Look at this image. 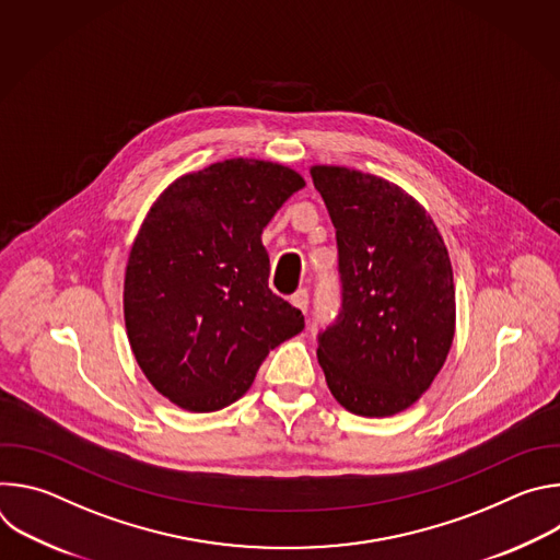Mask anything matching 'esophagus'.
<instances>
[{"label":"esophagus","instance_id":"esophagus-1","mask_svg":"<svg viewBox=\"0 0 560 560\" xmlns=\"http://www.w3.org/2000/svg\"><path fill=\"white\" fill-rule=\"evenodd\" d=\"M290 303L294 305V307H299L303 314L307 312V290H296L292 296H290Z\"/></svg>","mask_w":560,"mask_h":560}]
</instances>
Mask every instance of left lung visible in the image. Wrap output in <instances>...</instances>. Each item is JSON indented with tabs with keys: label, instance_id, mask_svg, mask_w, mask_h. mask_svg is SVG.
I'll return each mask as SVG.
<instances>
[{
	"label": "left lung",
	"instance_id": "obj_1",
	"mask_svg": "<svg viewBox=\"0 0 560 560\" xmlns=\"http://www.w3.org/2000/svg\"><path fill=\"white\" fill-rule=\"evenodd\" d=\"M337 228L343 285L318 365L359 417L415 406L441 372L456 330L450 255L430 212L401 186L346 166L310 168Z\"/></svg>",
	"mask_w": 560,
	"mask_h": 560
}]
</instances>
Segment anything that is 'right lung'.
I'll list each match as a JSON object with an SVG mask.
<instances>
[{
	"label": "right lung",
	"mask_w": 560,
	"mask_h": 560,
	"mask_svg": "<svg viewBox=\"0 0 560 560\" xmlns=\"http://www.w3.org/2000/svg\"><path fill=\"white\" fill-rule=\"evenodd\" d=\"M305 179L232 156L177 177L143 217L124 275L130 350L150 385L186 412L242 398L264 359L303 330L268 288L261 234Z\"/></svg>",
	"instance_id": "obj_1"
}]
</instances>
